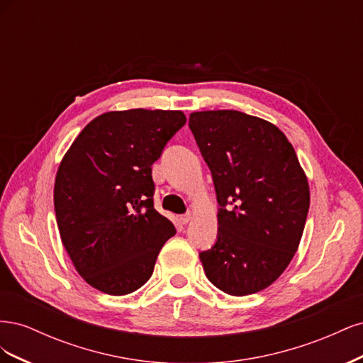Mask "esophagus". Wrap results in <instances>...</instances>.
<instances>
[{"label": "esophagus", "instance_id": "esophagus-1", "mask_svg": "<svg viewBox=\"0 0 363 363\" xmlns=\"http://www.w3.org/2000/svg\"><path fill=\"white\" fill-rule=\"evenodd\" d=\"M192 219V215L191 213H184V215H182L180 218H179V221L182 223V224H188L189 221Z\"/></svg>", "mask_w": 363, "mask_h": 363}]
</instances>
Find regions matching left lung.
Here are the masks:
<instances>
[{
  "label": "left lung",
  "mask_w": 363,
  "mask_h": 363,
  "mask_svg": "<svg viewBox=\"0 0 363 363\" xmlns=\"http://www.w3.org/2000/svg\"><path fill=\"white\" fill-rule=\"evenodd\" d=\"M189 128L212 172L218 208L206 277L228 295L268 288L292 260L309 212V184L289 140L238 111L195 112Z\"/></svg>",
  "instance_id": "obj_1"
}]
</instances>
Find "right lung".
Here are the masks:
<instances>
[{
    "instance_id": "right-lung-1",
    "label": "right lung",
    "mask_w": 363,
    "mask_h": 363,
    "mask_svg": "<svg viewBox=\"0 0 363 363\" xmlns=\"http://www.w3.org/2000/svg\"><path fill=\"white\" fill-rule=\"evenodd\" d=\"M186 124L180 111L96 116L65 155L54 184L63 247L80 276L108 295L148 281L175 228L155 208L151 164Z\"/></svg>"
}]
</instances>
